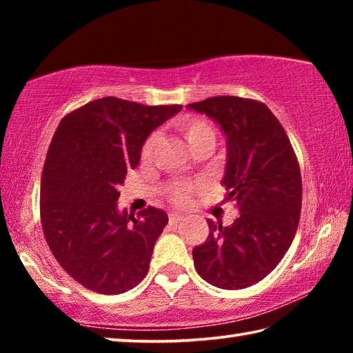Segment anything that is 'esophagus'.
<instances>
[{"mask_svg": "<svg viewBox=\"0 0 353 353\" xmlns=\"http://www.w3.org/2000/svg\"><path fill=\"white\" fill-rule=\"evenodd\" d=\"M168 218H170V224H177L179 221H181L183 216L181 213H176V212H171L170 214H168Z\"/></svg>", "mask_w": 353, "mask_h": 353, "instance_id": "34e87169", "label": "esophagus"}]
</instances>
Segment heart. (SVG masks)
Returning <instances> with one entry per match:
<instances>
[{"mask_svg": "<svg viewBox=\"0 0 353 353\" xmlns=\"http://www.w3.org/2000/svg\"><path fill=\"white\" fill-rule=\"evenodd\" d=\"M177 129L181 130V134L185 137L188 146L191 151L196 148L201 146H214V141H216V134H214V129L212 128V124H208L205 119L201 118H182L179 119L177 123ZM155 145H157V135H151L149 139L145 141V145L141 148V159L143 160H149L152 155V151ZM185 193H187V188L185 187H179L174 190V199L176 201H183L185 199Z\"/></svg>", "mask_w": 353, "mask_h": 353, "instance_id": "b5f03b06", "label": "heart"}]
</instances>
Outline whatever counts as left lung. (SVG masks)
Listing matches in <instances>:
<instances>
[{"instance_id":"8db88e82","label":"left lung","mask_w":353,"mask_h":353,"mask_svg":"<svg viewBox=\"0 0 353 353\" xmlns=\"http://www.w3.org/2000/svg\"><path fill=\"white\" fill-rule=\"evenodd\" d=\"M218 124L225 137L221 183L240 212L227 227L207 219V240L193 249L199 276L216 288L241 290L265 279L294 240L302 179L286 132L265 104L213 97L187 105Z\"/></svg>"}]
</instances>
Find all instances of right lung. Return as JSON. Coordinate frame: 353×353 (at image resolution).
I'll use <instances>...</instances> for the list:
<instances>
[{
    "instance_id": "right-lung-1",
    "label": "right lung",
    "mask_w": 353,
    "mask_h": 353,
    "mask_svg": "<svg viewBox=\"0 0 353 353\" xmlns=\"http://www.w3.org/2000/svg\"><path fill=\"white\" fill-rule=\"evenodd\" d=\"M181 110L107 97L57 126L41 172V227L59 265L85 288L121 294L148 274L168 214L155 207L140 218L119 210L118 187L137 168L152 130Z\"/></svg>"
}]
</instances>
